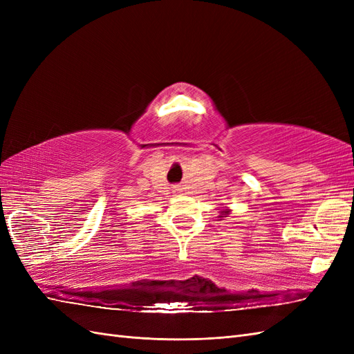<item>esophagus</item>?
I'll return each mask as SVG.
<instances>
[{"instance_id": "1", "label": "esophagus", "mask_w": 354, "mask_h": 354, "mask_svg": "<svg viewBox=\"0 0 354 354\" xmlns=\"http://www.w3.org/2000/svg\"><path fill=\"white\" fill-rule=\"evenodd\" d=\"M178 190V187H174V192H177Z\"/></svg>"}]
</instances>
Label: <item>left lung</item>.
<instances>
[{
	"instance_id": "8db88e82",
	"label": "left lung",
	"mask_w": 354,
	"mask_h": 354,
	"mask_svg": "<svg viewBox=\"0 0 354 354\" xmlns=\"http://www.w3.org/2000/svg\"><path fill=\"white\" fill-rule=\"evenodd\" d=\"M230 212H232V209H230V208H224V209H221V211H220V216H218L217 218H218V220H224V218L230 216Z\"/></svg>"
}]
</instances>
